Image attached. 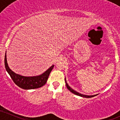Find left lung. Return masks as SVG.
<instances>
[{"label": "left lung", "mask_w": 120, "mask_h": 120, "mask_svg": "<svg viewBox=\"0 0 120 120\" xmlns=\"http://www.w3.org/2000/svg\"><path fill=\"white\" fill-rule=\"evenodd\" d=\"M65 83H66V86H67V89H68L70 91H71V93L74 94L75 95H78V96H82V97H83V98H92V97H94V96H96V95H83V94H81L78 93V92L75 91H74L73 89H72L68 85V84L67 83V81H66V78H65Z\"/></svg>", "instance_id": "8db88e82"}]
</instances>
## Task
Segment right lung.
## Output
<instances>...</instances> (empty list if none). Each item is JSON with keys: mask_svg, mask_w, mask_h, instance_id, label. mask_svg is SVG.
Here are the masks:
<instances>
[{"mask_svg": "<svg viewBox=\"0 0 120 120\" xmlns=\"http://www.w3.org/2000/svg\"><path fill=\"white\" fill-rule=\"evenodd\" d=\"M4 64L5 69L8 73V74H9L15 83L19 87H20V88L25 89V90L37 89V88L41 87L43 85H45L47 81L51 71L54 67L53 65H52L43 73L39 75L33 77H25L15 73L9 68L7 63V60L6 53L5 55Z\"/></svg>", "mask_w": 120, "mask_h": 120, "instance_id": "obj_1", "label": "right lung"}]
</instances>
